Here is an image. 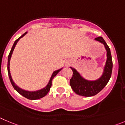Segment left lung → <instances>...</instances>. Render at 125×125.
I'll use <instances>...</instances> for the list:
<instances>
[{
    "mask_svg": "<svg viewBox=\"0 0 125 125\" xmlns=\"http://www.w3.org/2000/svg\"><path fill=\"white\" fill-rule=\"evenodd\" d=\"M95 40L103 44L107 52V60L103 75L96 81H88L81 76L75 69L71 68L73 74L70 79V86L77 94L83 96H93L102 90L111 78L113 69V61L111 51L105 41L102 37H98Z\"/></svg>",
    "mask_w": 125,
    "mask_h": 125,
    "instance_id": "obj_1",
    "label": "left lung"
}]
</instances>
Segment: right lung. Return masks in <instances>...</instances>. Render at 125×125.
<instances>
[{
    "mask_svg": "<svg viewBox=\"0 0 125 125\" xmlns=\"http://www.w3.org/2000/svg\"><path fill=\"white\" fill-rule=\"evenodd\" d=\"M26 34H27V32L24 33V34H22V35L21 37H19L17 40L14 42L12 47V49H11L10 52L9 54V56H8V62H7V70H8V74H9V77L10 81L11 84H12V86L14 87V89H15V90H16V91H17V92H18L20 94H21L22 96H23L25 97V98H27V99H29V100H38V99H40V98H43V97H44L45 96H46V94L48 93V92H49V90H50L51 87V86H52V81L53 78H54L55 76H56V74H57L58 73H59L62 69L54 71V73H52V75L51 78L50 80H49V83H48V84H47V86H46L45 88H43V89H40V90H38V91H25V90H23V89H21L20 88H19L17 85H15V83H14V81H13L12 79V77H11L10 73V68H9L10 60L11 56H12V54L13 51H14V48H15L16 44H17V42L19 41V40L20 39V38L22 37L23 36H25Z\"/></svg>",
    "mask_w": 125,
    "mask_h": 125,
    "instance_id": "add662e5",
    "label": "right lung"
}]
</instances>
